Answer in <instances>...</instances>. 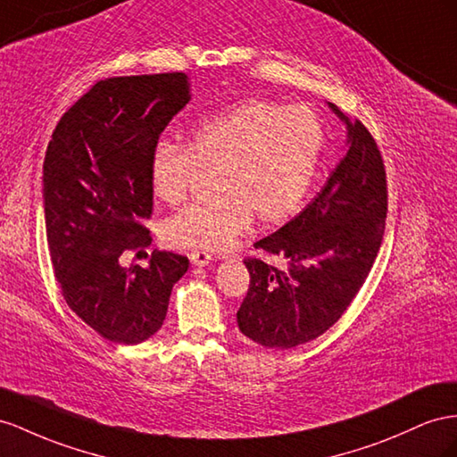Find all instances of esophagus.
Returning <instances> with one entry per match:
<instances>
[{"mask_svg":"<svg viewBox=\"0 0 457 457\" xmlns=\"http://www.w3.org/2000/svg\"><path fill=\"white\" fill-rule=\"evenodd\" d=\"M212 253H207V252H204V250H195V252H192L190 253V262L194 263V265H198V267H205V265H209L212 263Z\"/></svg>","mask_w":457,"mask_h":457,"instance_id":"34e87169","label":"esophagus"}]
</instances>
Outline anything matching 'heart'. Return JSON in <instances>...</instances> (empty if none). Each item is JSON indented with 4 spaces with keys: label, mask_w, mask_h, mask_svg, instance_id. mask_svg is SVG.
Masks as SVG:
<instances>
[{
    "label": "heart",
    "mask_w": 457,
    "mask_h": 457,
    "mask_svg": "<svg viewBox=\"0 0 457 457\" xmlns=\"http://www.w3.org/2000/svg\"><path fill=\"white\" fill-rule=\"evenodd\" d=\"M325 145V127L307 105L252 100L195 127L184 144L162 142L150 163L152 188L167 205L187 202L204 175L215 195L163 225L172 248L225 250L252 220L273 227L303 202Z\"/></svg>",
    "instance_id": "1"
}]
</instances>
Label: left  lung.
I'll list each match as a JSON object with an SVG mask.
<instances>
[{"label":"left lung","instance_id":"8db88e82","mask_svg":"<svg viewBox=\"0 0 457 457\" xmlns=\"http://www.w3.org/2000/svg\"><path fill=\"white\" fill-rule=\"evenodd\" d=\"M346 122L348 152L302 213L257 240L245 257L250 288L237 313L242 335L287 350L323 335L360 292L378 253L388 212L386 170L371 132ZM267 256L286 259L275 268Z\"/></svg>","mask_w":457,"mask_h":457}]
</instances>
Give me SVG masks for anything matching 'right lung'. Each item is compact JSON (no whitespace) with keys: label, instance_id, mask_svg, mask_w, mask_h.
I'll return each mask as SVG.
<instances>
[{"label":"right lung","instance_id":"add662e5","mask_svg":"<svg viewBox=\"0 0 457 457\" xmlns=\"http://www.w3.org/2000/svg\"><path fill=\"white\" fill-rule=\"evenodd\" d=\"M190 102L184 72L96 82L59 119L44 159L49 259L67 305L97 335L140 344L162 328L188 257L155 250L150 265L119 263L152 244L150 163L159 137Z\"/></svg>","mask_w":457,"mask_h":457}]
</instances>
